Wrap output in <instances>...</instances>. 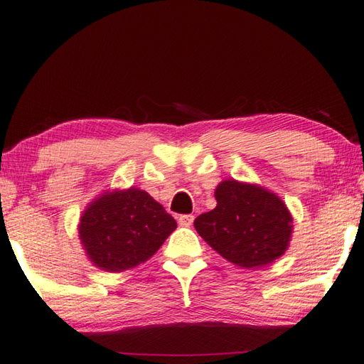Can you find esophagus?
<instances>
[{
    "label": "esophagus",
    "instance_id": "obj_1",
    "mask_svg": "<svg viewBox=\"0 0 364 364\" xmlns=\"http://www.w3.org/2000/svg\"><path fill=\"white\" fill-rule=\"evenodd\" d=\"M193 214H182V216H178V224L183 225V228H190L193 224Z\"/></svg>",
    "mask_w": 364,
    "mask_h": 364
}]
</instances>
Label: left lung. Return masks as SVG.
I'll use <instances>...</instances> for the list:
<instances>
[{
  "instance_id": "left-lung-1",
  "label": "left lung",
  "mask_w": 364,
  "mask_h": 364,
  "mask_svg": "<svg viewBox=\"0 0 364 364\" xmlns=\"http://www.w3.org/2000/svg\"><path fill=\"white\" fill-rule=\"evenodd\" d=\"M214 196L218 206L193 223L213 250L242 267H263L284 255L291 216L277 195L232 178L219 183Z\"/></svg>"
}]
</instances>
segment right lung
I'll return each instance as SVG.
<instances>
[{
	"mask_svg": "<svg viewBox=\"0 0 364 364\" xmlns=\"http://www.w3.org/2000/svg\"><path fill=\"white\" fill-rule=\"evenodd\" d=\"M176 228L158 201L132 187L93 201L80 218L79 235L95 266L121 272L151 258Z\"/></svg>",
	"mask_w": 364,
	"mask_h": 364,
	"instance_id": "add662e5",
	"label": "right lung"
}]
</instances>
